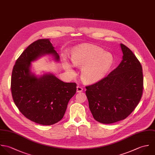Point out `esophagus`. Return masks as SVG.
<instances>
[{"mask_svg":"<svg viewBox=\"0 0 155 155\" xmlns=\"http://www.w3.org/2000/svg\"><path fill=\"white\" fill-rule=\"evenodd\" d=\"M83 88L81 87H80V86H77V92H78V93H80V92H83Z\"/></svg>","mask_w":155,"mask_h":155,"instance_id":"esophagus-1","label":"esophagus"}]
</instances>
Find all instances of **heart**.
<instances>
[{"label": "heart", "mask_w": 155, "mask_h": 155, "mask_svg": "<svg viewBox=\"0 0 155 155\" xmlns=\"http://www.w3.org/2000/svg\"><path fill=\"white\" fill-rule=\"evenodd\" d=\"M71 60L75 66L83 67L81 77L86 83L96 82L104 78L114 62L111 54L92 46L76 48L72 52ZM63 66L69 74H74V66L67 59H63Z\"/></svg>", "instance_id": "1"}]
</instances>
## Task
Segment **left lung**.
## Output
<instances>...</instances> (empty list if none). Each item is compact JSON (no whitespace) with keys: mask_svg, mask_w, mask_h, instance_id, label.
Returning a JSON list of instances; mask_svg holds the SVG:
<instances>
[{"mask_svg":"<svg viewBox=\"0 0 155 155\" xmlns=\"http://www.w3.org/2000/svg\"><path fill=\"white\" fill-rule=\"evenodd\" d=\"M122 61L106 77L86 86L93 118L111 124L126 119L138 105L143 94L142 66L132 51L120 44Z\"/></svg>","mask_w":155,"mask_h":155,"instance_id":"1","label":"left lung"}]
</instances>
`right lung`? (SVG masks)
<instances>
[{
	"label": "right lung",
	"instance_id": "obj_1",
	"mask_svg": "<svg viewBox=\"0 0 155 155\" xmlns=\"http://www.w3.org/2000/svg\"><path fill=\"white\" fill-rule=\"evenodd\" d=\"M50 55L56 62L60 57L49 39L33 42L22 53L14 66L11 93L19 111L28 119L42 125L59 122L70 99L76 93L75 83H64L51 72L36 75L31 63Z\"/></svg>",
	"mask_w": 155,
	"mask_h": 155
}]
</instances>
